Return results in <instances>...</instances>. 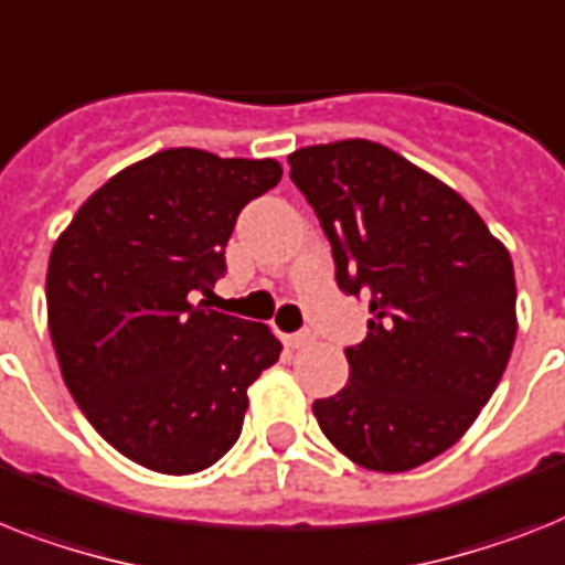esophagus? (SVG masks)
I'll return each mask as SVG.
<instances>
[{
	"label": "esophagus",
	"mask_w": 565,
	"mask_h": 565,
	"mask_svg": "<svg viewBox=\"0 0 565 565\" xmlns=\"http://www.w3.org/2000/svg\"><path fill=\"white\" fill-rule=\"evenodd\" d=\"M312 341H316V335L310 333V330H298V333H292V335H287V344H290V348H307V344H312Z\"/></svg>",
	"instance_id": "1"
}]
</instances>
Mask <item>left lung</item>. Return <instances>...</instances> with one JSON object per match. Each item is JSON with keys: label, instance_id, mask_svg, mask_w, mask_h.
<instances>
[{"label": "left lung", "instance_id": "obj_1", "mask_svg": "<svg viewBox=\"0 0 565 565\" xmlns=\"http://www.w3.org/2000/svg\"><path fill=\"white\" fill-rule=\"evenodd\" d=\"M290 178L333 249L335 284L367 298L348 385L312 402L319 428L371 471L448 451L500 385L516 335L505 246L454 189L371 140L307 146Z\"/></svg>", "mask_w": 565, "mask_h": 565}]
</instances>
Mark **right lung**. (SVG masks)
Wrapping results in <instances>:
<instances>
[{"instance_id": "obj_1", "label": "right lung", "mask_w": 565, "mask_h": 565, "mask_svg": "<svg viewBox=\"0 0 565 565\" xmlns=\"http://www.w3.org/2000/svg\"><path fill=\"white\" fill-rule=\"evenodd\" d=\"M278 180L275 160L166 149L99 186L54 244L45 298L60 371L94 430L137 466L194 473L238 443L246 391L281 344L210 310V296L241 210Z\"/></svg>"}]
</instances>
